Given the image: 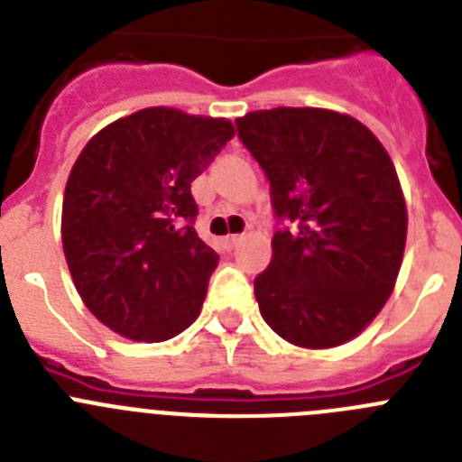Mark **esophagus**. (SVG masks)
Here are the masks:
<instances>
[{
  "instance_id": "34e87169",
  "label": "esophagus",
  "mask_w": 462,
  "mask_h": 462,
  "mask_svg": "<svg viewBox=\"0 0 462 462\" xmlns=\"http://www.w3.org/2000/svg\"><path fill=\"white\" fill-rule=\"evenodd\" d=\"M240 240H243V236H226V238H224V247H226V250H234V247L240 245Z\"/></svg>"
}]
</instances>
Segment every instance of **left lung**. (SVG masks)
<instances>
[{"mask_svg": "<svg viewBox=\"0 0 462 462\" xmlns=\"http://www.w3.org/2000/svg\"><path fill=\"white\" fill-rule=\"evenodd\" d=\"M236 129L271 182L280 224L254 277L261 317L308 349L352 340L402 263L407 210L393 162L368 126L333 110H254Z\"/></svg>", "mask_w": 462, "mask_h": 462, "instance_id": "obj_1", "label": "left lung"}]
</instances>
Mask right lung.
Listing matches in <instances>:
<instances>
[{
	"mask_svg": "<svg viewBox=\"0 0 462 462\" xmlns=\"http://www.w3.org/2000/svg\"><path fill=\"white\" fill-rule=\"evenodd\" d=\"M234 125L145 108L80 152L62 203V245L89 312L120 336L164 342L201 312L217 252L196 234L191 182Z\"/></svg>",
	"mask_w": 462,
	"mask_h": 462,
	"instance_id": "add662e5",
	"label": "right lung"
}]
</instances>
